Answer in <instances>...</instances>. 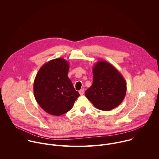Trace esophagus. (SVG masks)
I'll list each match as a JSON object with an SVG mask.
<instances>
[{
    "label": "esophagus",
    "instance_id": "obj_1",
    "mask_svg": "<svg viewBox=\"0 0 159 159\" xmlns=\"http://www.w3.org/2000/svg\"><path fill=\"white\" fill-rule=\"evenodd\" d=\"M84 89H82L79 90V94L82 96L84 94Z\"/></svg>",
    "mask_w": 159,
    "mask_h": 159
}]
</instances>
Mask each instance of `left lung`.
I'll return each mask as SVG.
<instances>
[{"mask_svg":"<svg viewBox=\"0 0 159 159\" xmlns=\"http://www.w3.org/2000/svg\"><path fill=\"white\" fill-rule=\"evenodd\" d=\"M93 82L85 92L98 109L110 111L118 106L126 93V82L120 72L106 61H98L93 69Z\"/></svg>","mask_w":159,"mask_h":159,"instance_id":"1","label":"left lung"}]
</instances>
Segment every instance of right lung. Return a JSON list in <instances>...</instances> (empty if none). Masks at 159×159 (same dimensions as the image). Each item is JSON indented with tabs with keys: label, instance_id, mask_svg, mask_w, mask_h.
Masks as SVG:
<instances>
[{
	"label": "right lung",
	"instance_id": "1",
	"mask_svg": "<svg viewBox=\"0 0 159 159\" xmlns=\"http://www.w3.org/2000/svg\"><path fill=\"white\" fill-rule=\"evenodd\" d=\"M69 63L56 58L44 63L34 81V98L48 114L60 116L70 111L80 96L68 77Z\"/></svg>",
	"mask_w": 159,
	"mask_h": 159
}]
</instances>
